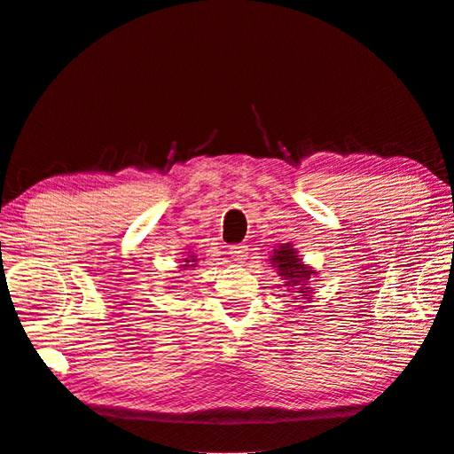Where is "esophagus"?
Listing matches in <instances>:
<instances>
[{
  "label": "esophagus",
  "instance_id": "34e87169",
  "mask_svg": "<svg viewBox=\"0 0 454 454\" xmlns=\"http://www.w3.org/2000/svg\"><path fill=\"white\" fill-rule=\"evenodd\" d=\"M229 254L232 255V259L239 261V263H244V259H248V246L232 244V246H229Z\"/></svg>",
  "mask_w": 454,
  "mask_h": 454
}]
</instances>
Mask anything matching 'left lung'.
Masks as SVG:
<instances>
[{
	"label": "left lung",
	"instance_id": "8db88e82",
	"mask_svg": "<svg viewBox=\"0 0 454 454\" xmlns=\"http://www.w3.org/2000/svg\"><path fill=\"white\" fill-rule=\"evenodd\" d=\"M272 267L278 270V277L284 278L286 287H295L297 294L301 295H309L310 287L307 282L312 277V269L303 265V261L299 259L297 250L292 244H280L278 250H274L270 257ZM295 294V292H294ZM310 299V297H307Z\"/></svg>",
	"mask_w": 454,
	"mask_h": 454
}]
</instances>
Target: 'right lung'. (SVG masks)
Instances as JSON below:
<instances>
[{
    "label": "right lung",
    "instance_id": "add662e5",
    "mask_svg": "<svg viewBox=\"0 0 454 454\" xmlns=\"http://www.w3.org/2000/svg\"><path fill=\"white\" fill-rule=\"evenodd\" d=\"M197 261H199V257H197V255L189 254L187 257H184V265H180V267H182V269H187V267H197Z\"/></svg>",
    "mask_w": 454,
    "mask_h": 454
}]
</instances>
